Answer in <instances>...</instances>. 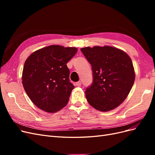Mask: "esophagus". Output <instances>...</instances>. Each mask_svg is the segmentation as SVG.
I'll list each match as a JSON object with an SVG mask.
<instances>
[{"mask_svg": "<svg viewBox=\"0 0 155 155\" xmlns=\"http://www.w3.org/2000/svg\"><path fill=\"white\" fill-rule=\"evenodd\" d=\"M76 85L78 87H80L81 85V81H78L76 83Z\"/></svg>", "mask_w": 155, "mask_h": 155, "instance_id": "1", "label": "esophagus"}]
</instances>
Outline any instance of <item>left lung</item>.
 <instances>
[{"label": "left lung", "mask_w": 155, "mask_h": 155, "mask_svg": "<svg viewBox=\"0 0 155 155\" xmlns=\"http://www.w3.org/2000/svg\"><path fill=\"white\" fill-rule=\"evenodd\" d=\"M81 51L92 69L93 83L85 91L88 104L101 112L114 109L126 99L134 84L130 58L110 46H87Z\"/></svg>", "instance_id": "1"}]
</instances>
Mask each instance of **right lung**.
I'll return each mask as SVG.
<instances>
[{
    "label": "right lung",
    "mask_w": 155,
    "mask_h": 155,
    "mask_svg": "<svg viewBox=\"0 0 155 155\" xmlns=\"http://www.w3.org/2000/svg\"><path fill=\"white\" fill-rule=\"evenodd\" d=\"M75 47L50 45L28 58L22 83L31 101L46 112H56L66 106L74 86L69 81L67 63L76 54Z\"/></svg>",
    "instance_id": "1"
}]
</instances>
